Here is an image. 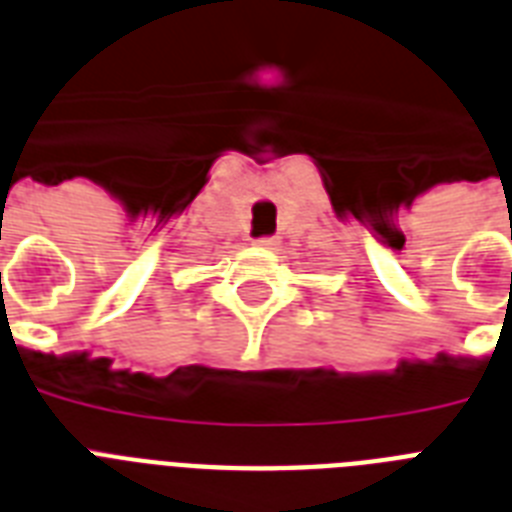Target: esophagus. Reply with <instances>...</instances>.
<instances>
[{
	"label": "esophagus",
	"instance_id": "obj_1",
	"mask_svg": "<svg viewBox=\"0 0 512 512\" xmlns=\"http://www.w3.org/2000/svg\"><path fill=\"white\" fill-rule=\"evenodd\" d=\"M255 247H260V249H276L278 247V239H276V236H263V239H257Z\"/></svg>",
	"mask_w": 512,
	"mask_h": 512
}]
</instances>
